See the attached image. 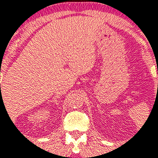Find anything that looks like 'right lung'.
<instances>
[{
    "label": "right lung",
    "mask_w": 158,
    "mask_h": 158,
    "mask_svg": "<svg viewBox=\"0 0 158 158\" xmlns=\"http://www.w3.org/2000/svg\"><path fill=\"white\" fill-rule=\"evenodd\" d=\"M0 87H1V84H0Z\"/></svg>",
    "instance_id": "right-lung-1"
}]
</instances>
